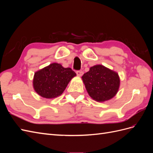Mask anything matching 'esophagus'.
<instances>
[{
	"mask_svg": "<svg viewBox=\"0 0 153 153\" xmlns=\"http://www.w3.org/2000/svg\"><path fill=\"white\" fill-rule=\"evenodd\" d=\"M76 75L78 76H82V75H83V73L82 71H77L76 72Z\"/></svg>",
	"mask_w": 153,
	"mask_h": 153,
	"instance_id": "1",
	"label": "esophagus"
}]
</instances>
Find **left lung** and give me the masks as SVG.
<instances>
[{"label": "left lung", "mask_w": 153, "mask_h": 153, "mask_svg": "<svg viewBox=\"0 0 153 153\" xmlns=\"http://www.w3.org/2000/svg\"><path fill=\"white\" fill-rule=\"evenodd\" d=\"M82 80L89 96L98 102L113 98L120 86L118 73L101 64L91 67L82 76Z\"/></svg>", "instance_id": "obj_1"}]
</instances>
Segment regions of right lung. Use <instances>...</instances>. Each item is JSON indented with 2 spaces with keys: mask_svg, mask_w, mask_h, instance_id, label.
<instances>
[{
  "mask_svg": "<svg viewBox=\"0 0 153 153\" xmlns=\"http://www.w3.org/2000/svg\"><path fill=\"white\" fill-rule=\"evenodd\" d=\"M76 74L70 68L54 62L34 73L32 85L36 92L47 99L61 96Z\"/></svg>",
  "mask_w": 153,
  "mask_h": 153,
  "instance_id": "right-lung-1",
  "label": "right lung"
}]
</instances>
